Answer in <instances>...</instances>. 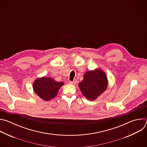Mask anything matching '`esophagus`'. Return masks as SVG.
Listing matches in <instances>:
<instances>
[{
  "mask_svg": "<svg viewBox=\"0 0 147 147\" xmlns=\"http://www.w3.org/2000/svg\"><path fill=\"white\" fill-rule=\"evenodd\" d=\"M77 81L76 80H74L73 81H70L69 82H70V84H73V85H75L77 83Z\"/></svg>",
  "mask_w": 147,
  "mask_h": 147,
  "instance_id": "esophagus-1",
  "label": "esophagus"
}]
</instances>
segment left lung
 Masks as SVG:
<instances>
[{
  "instance_id": "obj_1",
  "label": "left lung",
  "mask_w": 147,
  "mask_h": 147,
  "mask_svg": "<svg viewBox=\"0 0 147 147\" xmlns=\"http://www.w3.org/2000/svg\"><path fill=\"white\" fill-rule=\"evenodd\" d=\"M78 86L82 94L87 99L95 100L107 88V76L99 69L88 71L85 73L83 80L79 83Z\"/></svg>"
}]
</instances>
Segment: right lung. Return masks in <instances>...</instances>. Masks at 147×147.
Masks as SVG:
<instances>
[{
    "label": "right lung",
    "mask_w": 147,
    "mask_h": 147,
    "mask_svg": "<svg viewBox=\"0 0 147 147\" xmlns=\"http://www.w3.org/2000/svg\"><path fill=\"white\" fill-rule=\"evenodd\" d=\"M63 84V82H57L52 78L42 77L35 81L33 89L41 99L49 100L57 95L59 88Z\"/></svg>",
    "instance_id": "add662e5"
}]
</instances>
